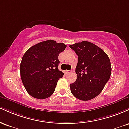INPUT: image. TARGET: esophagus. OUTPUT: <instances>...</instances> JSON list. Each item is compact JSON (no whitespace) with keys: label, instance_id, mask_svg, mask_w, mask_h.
Returning a JSON list of instances; mask_svg holds the SVG:
<instances>
[{"label":"esophagus","instance_id":"34e87169","mask_svg":"<svg viewBox=\"0 0 129 129\" xmlns=\"http://www.w3.org/2000/svg\"><path fill=\"white\" fill-rule=\"evenodd\" d=\"M64 72H65V73H66V74H69V73H70L71 72L70 70H66Z\"/></svg>","mask_w":129,"mask_h":129}]
</instances>
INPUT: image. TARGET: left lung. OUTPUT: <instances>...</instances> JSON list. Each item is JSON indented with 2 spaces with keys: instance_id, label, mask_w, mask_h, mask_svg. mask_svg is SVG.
<instances>
[{
  "instance_id": "left-lung-1",
  "label": "left lung",
  "mask_w": 129,
  "mask_h": 129,
  "mask_svg": "<svg viewBox=\"0 0 129 129\" xmlns=\"http://www.w3.org/2000/svg\"><path fill=\"white\" fill-rule=\"evenodd\" d=\"M78 56L75 70L77 79L70 85L76 98L88 101L97 96L110 79L112 72L109 56L101 48L88 41L69 46Z\"/></svg>"
}]
</instances>
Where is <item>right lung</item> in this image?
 <instances>
[{
    "mask_svg": "<svg viewBox=\"0 0 129 129\" xmlns=\"http://www.w3.org/2000/svg\"><path fill=\"white\" fill-rule=\"evenodd\" d=\"M67 45L53 40L32 46L25 53L20 63V77L26 91L43 100L54 93L57 81L64 73L59 70L60 53Z\"/></svg>",
    "mask_w": 129,
    "mask_h": 129,
    "instance_id": "add662e5",
    "label": "right lung"
}]
</instances>
